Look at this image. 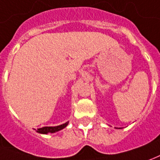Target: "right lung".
Returning a JSON list of instances; mask_svg holds the SVG:
<instances>
[{"label": "right lung", "mask_w": 160, "mask_h": 160, "mask_svg": "<svg viewBox=\"0 0 160 160\" xmlns=\"http://www.w3.org/2000/svg\"><path fill=\"white\" fill-rule=\"evenodd\" d=\"M69 122H66L64 124H60V125H57V126H45L42 128L37 129V132L41 133V134H48V133H55L57 132L61 131L63 128H65L66 126L68 125Z\"/></svg>", "instance_id": "obj_1"}]
</instances>
